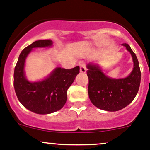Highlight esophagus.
Returning <instances> with one entry per match:
<instances>
[{"label":"esophagus","mask_w":150,"mask_h":150,"mask_svg":"<svg viewBox=\"0 0 150 150\" xmlns=\"http://www.w3.org/2000/svg\"><path fill=\"white\" fill-rule=\"evenodd\" d=\"M86 65L84 63L81 64V65H80V72H81V73H85V72H86Z\"/></svg>","instance_id":"esophagus-1"}]
</instances>
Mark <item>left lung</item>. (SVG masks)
<instances>
[{
	"instance_id": "1",
	"label": "left lung",
	"mask_w": 150,
	"mask_h": 150,
	"mask_svg": "<svg viewBox=\"0 0 150 150\" xmlns=\"http://www.w3.org/2000/svg\"><path fill=\"white\" fill-rule=\"evenodd\" d=\"M130 52L134 67L126 78L115 79L108 77L98 64L87 65L89 79L88 95L90 101L99 109L115 112L130 104L139 90L141 72L139 62L130 46L122 44Z\"/></svg>"
}]
</instances>
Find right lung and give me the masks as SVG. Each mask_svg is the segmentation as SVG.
Here are the masks:
<instances>
[{
    "label": "right lung",
    "instance_id": "add662e5",
    "mask_svg": "<svg viewBox=\"0 0 150 150\" xmlns=\"http://www.w3.org/2000/svg\"><path fill=\"white\" fill-rule=\"evenodd\" d=\"M50 40L35 41L20 54L14 70V88L18 99L26 109L36 114L46 115L60 110L67 101V90L80 72V67H56L41 81L30 82L24 71L26 57L33 48L50 47Z\"/></svg>",
    "mask_w": 150,
    "mask_h": 150
}]
</instances>
